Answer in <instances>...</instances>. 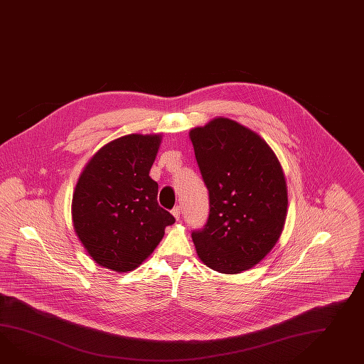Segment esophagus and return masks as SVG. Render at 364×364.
Wrapping results in <instances>:
<instances>
[{"label": "esophagus", "instance_id": "1", "mask_svg": "<svg viewBox=\"0 0 364 364\" xmlns=\"http://www.w3.org/2000/svg\"><path fill=\"white\" fill-rule=\"evenodd\" d=\"M171 213H172V215L178 221V220H180V215H181V208H180V206H175V208L171 210Z\"/></svg>", "mask_w": 364, "mask_h": 364}]
</instances>
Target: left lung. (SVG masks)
<instances>
[{
	"label": "left lung",
	"mask_w": 364,
	"mask_h": 364,
	"mask_svg": "<svg viewBox=\"0 0 364 364\" xmlns=\"http://www.w3.org/2000/svg\"><path fill=\"white\" fill-rule=\"evenodd\" d=\"M196 160L209 191L204 229L192 231L197 255L221 274H240L275 246L288 208L275 152L260 135L218 117L191 130Z\"/></svg>",
	"instance_id": "obj_1"
}]
</instances>
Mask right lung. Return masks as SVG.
Listing matches in <instances>:
<instances>
[{"instance_id":"right-lung-1","label":"right lung","mask_w":364,"mask_h":364,"mask_svg":"<svg viewBox=\"0 0 364 364\" xmlns=\"http://www.w3.org/2000/svg\"><path fill=\"white\" fill-rule=\"evenodd\" d=\"M160 142L159 134L124 135L100 149L81 172L72 221L98 266L133 271L175 222L158 204V183L149 175Z\"/></svg>"}]
</instances>
